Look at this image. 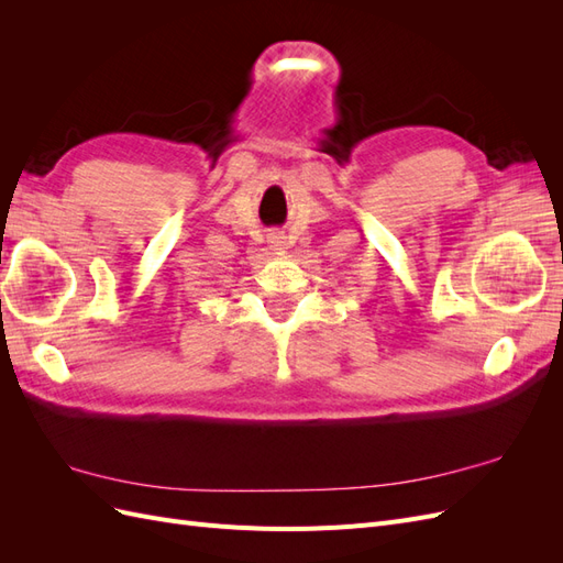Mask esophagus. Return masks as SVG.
<instances>
[{
    "instance_id": "obj_1",
    "label": "esophagus",
    "mask_w": 563,
    "mask_h": 563,
    "mask_svg": "<svg viewBox=\"0 0 563 563\" xmlns=\"http://www.w3.org/2000/svg\"><path fill=\"white\" fill-rule=\"evenodd\" d=\"M267 244H269V249H272V251H277V253H279V251H284V249H286L284 234H277V232H275V234H269V236H267Z\"/></svg>"
}]
</instances>
